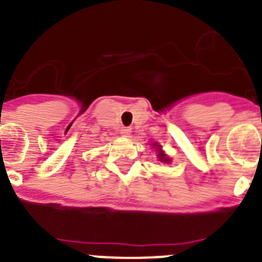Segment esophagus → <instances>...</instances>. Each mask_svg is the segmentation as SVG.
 <instances>
[{
  "label": "esophagus",
  "instance_id": "1",
  "mask_svg": "<svg viewBox=\"0 0 262 262\" xmlns=\"http://www.w3.org/2000/svg\"><path fill=\"white\" fill-rule=\"evenodd\" d=\"M120 134H122L123 136H129L131 135V127H122Z\"/></svg>",
  "mask_w": 262,
  "mask_h": 262
}]
</instances>
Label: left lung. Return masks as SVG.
<instances>
[{
  "label": "left lung",
  "instance_id": "left-lung-1",
  "mask_svg": "<svg viewBox=\"0 0 262 262\" xmlns=\"http://www.w3.org/2000/svg\"><path fill=\"white\" fill-rule=\"evenodd\" d=\"M152 147H155V148H157L156 151H157V160H159V161H161V163H170V159H169L168 156H166L165 155V152L163 151V149H161V145L160 144H157V143H152Z\"/></svg>",
  "mask_w": 262,
  "mask_h": 262
}]
</instances>
